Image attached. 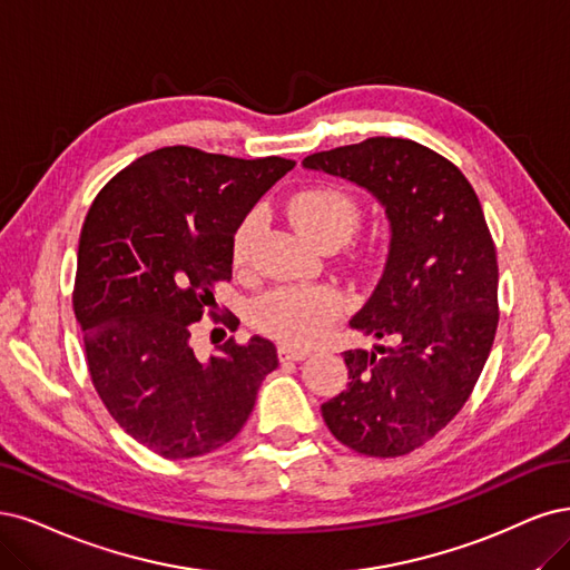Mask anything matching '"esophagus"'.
<instances>
[{"instance_id": "34e87169", "label": "esophagus", "mask_w": 570, "mask_h": 570, "mask_svg": "<svg viewBox=\"0 0 570 570\" xmlns=\"http://www.w3.org/2000/svg\"><path fill=\"white\" fill-rule=\"evenodd\" d=\"M277 355L282 362L291 360V362H301L305 357H309V351H303V347H291V345H279L277 347Z\"/></svg>"}]
</instances>
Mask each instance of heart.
I'll use <instances>...</instances> for the list:
<instances>
[{"instance_id": "obj_1", "label": "heart", "mask_w": 570, "mask_h": 570, "mask_svg": "<svg viewBox=\"0 0 570 570\" xmlns=\"http://www.w3.org/2000/svg\"><path fill=\"white\" fill-rule=\"evenodd\" d=\"M288 217L296 229L317 246L343 244L357 227L360 208L355 200L334 187H312L288 200ZM261 227V213H250L234 234V258L244 261ZM343 296L334 286L279 288L250 307V322L261 332L293 345L320 341L341 315Z\"/></svg>"}]
</instances>
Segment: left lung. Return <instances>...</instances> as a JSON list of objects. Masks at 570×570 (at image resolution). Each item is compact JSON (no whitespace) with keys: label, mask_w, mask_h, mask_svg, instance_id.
<instances>
[{"label":"left lung","mask_w":570,"mask_h":570,"mask_svg":"<svg viewBox=\"0 0 570 570\" xmlns=\"http://www.w3.org/2000/svg\"><path fill=\"white\" fill-rule=\"evenodd\" d=\"M303 168L370 191L391 225L385 269L351 328L393 345L345 351L351 383L322 416L360 454H407L464 407L498 332V255L481 200L448 158L400 137L312 154Z\"/></svg>","instance_id":"1"}]
</instances>
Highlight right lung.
Listing matches in <instances>:
<instances>
[{"instance_id": "obj_1", "label": "right lung", "mask_w": 570, "mask_h": 570, "mask_svg": "<svg viewBox=\"0 0 570 570\" xmlns=\"http://www.w3.org/2000/svg\"><path fill=\"white\" fill-rule=\"evenodd\" d=\"M293 165L165 146L120 170L87 213L72 309L91 383L118 426L165 459L227 445L277 370L263 336L208 360L189 338L213 284L232 279L238 225Z\"/></svg>"}]
</instances>
